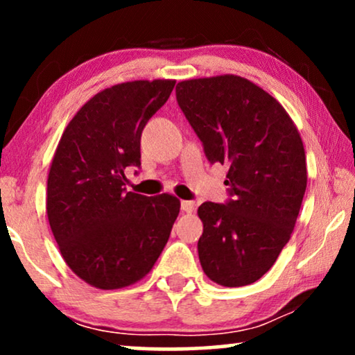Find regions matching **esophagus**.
I'll list each match as a JSON object with an SVG mask.
<instances>
[{"instance_id":"34e87169","label":"esophagus","mask_w":355,"mask_h":355,"mask_svg":"<svg viewBox=\"0 0 355 355\" xmlns=\"http://www.w3.org/2000/svg\"><path fill=\"white\" fill-rule=\"evenodd\" d=\"M193 208H196V203H193V202H189V200H182L181 202V210L184 213H192Z\"/></svg>"}]
</instances>
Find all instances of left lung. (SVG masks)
Masks as SVG:
<instances>
[{"label": "left lung", "instance_id": "1", "mask_svg": "<svg viewBox=\"0 0 355 355\" xmlns=\"http://www.w3.org/2000/svg\"><path fill=\"white\" fill-rule=\"evenodd\" d=\"M176 98L210 163L227 164L226 205L198 207V259L216 284L259 281L288 244L307 187L294 121L268 92L241 76L179 82Z\"/></svg>", "mask_w": 355, "mask_h": 355}]
</instances>
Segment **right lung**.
I'll return each mask as SVG.
<instances>
[{"instance_id":"obj_1","label":"right lung","mask_w":355,"mask_h":355,"mask_svg":"<svg viewBox=\"0 0 355 355\" xmlns=\"http://www.w3.org/2000/svg\"><path fill=\"white\" fill-rule=\"evenodd\" d=\"M176 80H132L105 89L66 125L46 187V215L67 266L96 289H121L150 273L181 202L171 193L125 192L140 168V135Z\"/></svg>"}]
</instances>
